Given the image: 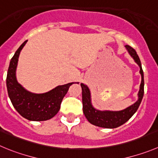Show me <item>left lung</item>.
I'll list each match as a JSON object with an SVG mask.
<instances>
[{
    "instance_id": "1",
    "label": "left lung",
    "mask_w": 158,
    "mask_h": 158,
    "mask_svg": "<svg viewBox=\"0 0 158 158\" xmlns=\"http://www.w3.org/2000/svg\"><path fill=\"white\" fill-rule=\"evenodd\" d=\"M126 48H127L129 54H131L135 62L140 68L139 72H140L141 77H142V81H141L140 88H139V94H138L139 99L135 104L123 110H120V111H107V110L101 111V110H96L95 108L93 107L92 104H91L90 92H89V89L86 85L81 83L83 113L87 120L94 126L102 128H107V129H114V128H117L122 126L124 123H126L135 114L137 109L139 108L141 101H142L144 94V79L143 71L142 66H141L140 60H139V56L137 55L136 51L132 47L126 45Z\"/></svg>"
}]
</instances>
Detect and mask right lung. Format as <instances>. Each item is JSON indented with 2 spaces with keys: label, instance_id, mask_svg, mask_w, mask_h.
Instances as JSON below:
<instances>
[{
  "label": "right lung",
  "instance_id": "1",
  "mask_svg": "<svg viewBox=\"0 0 158 158\" xmlns=\"http://www.w3.org/2000/svg\"><path fill=\"white\" fill-rule=\"evenodd\" d=\"M27 40L25 41L11 59L8 74L7 89L12 105L19 114L29 121H46L54 117L60 110L61 101L73 82L58 86L52 90L42 94L28 92L17 82L16 67L20 51Z\"/></svg>",
  "mask_w": 158,
  "mask_h": 158
}]
</instances>
